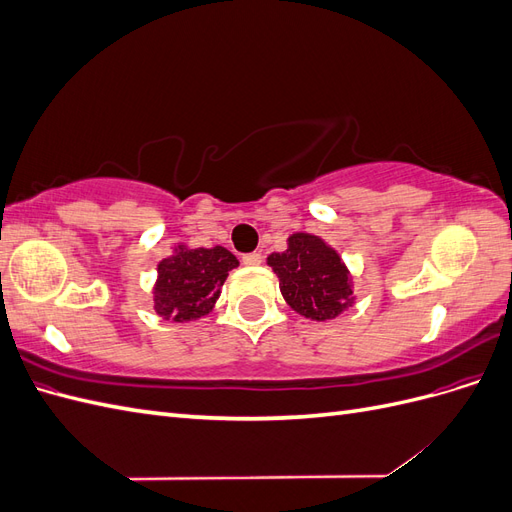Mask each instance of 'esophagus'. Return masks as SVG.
Wrapping results in <instances>:
<instances>
[{"label": "esophagus", "mask_w": 512, "mask_h": 512, "mask_svg": "<svg viewBox=\"0 0 512 512\" xmlns=\"http://www.w3.org/2000/svg\"><path fill=\"white\" fill-rule=\"evenodd\" d=\"M260 262H262V256L258 252H250V254L243 256V265L245 267H258Z\"/></svg>", "instance_id": "34e87169"}]
</instances>
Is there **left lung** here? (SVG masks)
<instances>
[{"mask_svg":"<svg viewBox=\"0 0 512 512\" xmlns=\"http://www.w3.org/2000/svg\"><path fill=\"white\" fill-rule=\"evenodd\" d=\"M267 260L280 277L286 303L301 316L331 320L352 303L348 269L322 239L297 232L288 239L286 252L271 254Z\"/></svg>","mask_w":512,"mask_h":512,"instance_id":"8db88e82","label":"left lung"}]
</instances>
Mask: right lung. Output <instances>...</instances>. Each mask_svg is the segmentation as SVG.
<instances>
[{"instance_id":"1","label":"right lung","mask_w":512,"mask_h":512,"mask_svg":"<svg viewBox=\"0 0 512 512\" xmlns=\"http://www.w3.org/2000/svg\"><path fill=\"white\" fill-rule=\"evenodd\" d=\"M239 260L224 247L179 250L158 265L156 312L173 322H188L209 314L218 301L228 271Z\"/></svg>"}]
</instances>
